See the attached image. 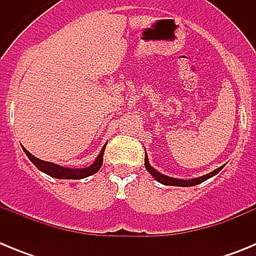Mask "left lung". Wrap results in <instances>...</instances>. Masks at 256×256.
<instances>
[{
  "mask_svg": "<svg viewBox=\"0 0 256 256\" xmlns=\"http://www.w3.org/2000/svg\"><path fill=\"white\" fill-rule=\"evenodd\" d=\"M223 166H224V165H222V166H219V168L216 169V170L210 172V173L205 174V176H201V177L198 178H192V180H178V178H172V177H168V176H164V174L159 173L156 169H154L150 165V162H148V154H144V168L148 169V173H150L151 176L158 180V182L162 183V184H165V186H180V187L196 186V184H198V183L204 182V180L212 178V176L218 174L219 172L223 169Z\"/></svg>",
  "mask_w": 256,
  "mask_h": 256,
  "instance_id": "1",
  "label": "left lung"
}]
</instances>
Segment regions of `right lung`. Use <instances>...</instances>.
I'll return each mask as SVG.
<instances>
[{"label":"right lung","mask_w":256,"mask_h":256,"mask_svg":"<svg viewBox=\"0 0 256 256\" xmlns=\"http://www.w3.org/2000/svg\"><path fill=\"white\" fill-rule=\"evenodd\" d=\"M105 148H106V144L101 148V152L98 154V156L96 158L94 164L83 169L65 168V166H61V165L38 159V158H36L34 155H32V154L29 152L28 150H26L24 148H22V150H24V152L26 154L29 160H30V162H33V164H34L40 172L48 174L50 177L58 178V180H82V178L90 177V176H92V174L97 173V172L100 170V168L102 166V162H104V151H105Z\"/></svg>","instance_id":"obj_1"}]
</instances>
